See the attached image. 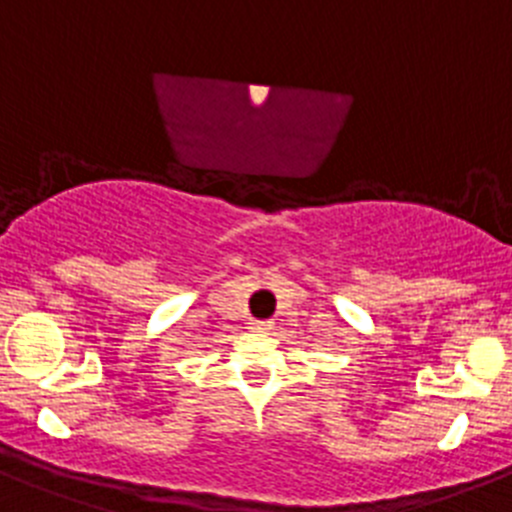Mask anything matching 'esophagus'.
I'll return each mask as SVG.
<instances>
[{
    "label": "esophagus",
    "mask_w": 512,
    "mask_h": 512,
    "mask_svg": "<svg viewBox=\"0 0 512 512\" xmlns=\"http://www.w3.org/2000/svg\"><path fill=\"white\" fill-rule=\"evenodd\" d=\"M250 328H255V331H270L272 321H252Z\"/></svg>",
    "instance_id": "34e87169"
}]
</instances>
